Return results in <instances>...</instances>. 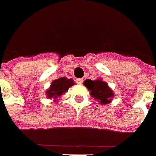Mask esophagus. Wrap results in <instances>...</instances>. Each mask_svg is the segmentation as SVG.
<instances>
[{"label": "esophagus", "instance_id": "esophagus-1", "mask_svg": "<svg viewBox=\"0 0 156 156\" xmlns=\"http://www.w3.org/2000/svg\"><path fill=\"white\" fill-rule=\"evenodd\" d=\"M76 82L78 83V85H81L83 83V78H78V79H76Z\"/></svg>", "mask_w": 156, "mask_h": 156}]
</instances>
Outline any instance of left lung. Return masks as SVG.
<instances>
[{
  "mask_svg": "<svg viewBox=\"0 0 156 156\" xmlns=\"http://www.w3.org/2000/svg\"><path fill=\"white\" fill-rule=\"evenodd\" d=\"M84 85L90 91V95L96 100H98L101 105L109 104L114 98V92L105 81L102 79H87L84 81Z\"/></svg>",
  "mask_w": 156,
  "mask_h": 156,
  "instance_id": "obj_1",
  "label": "left lung"
}]
</instances>
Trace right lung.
<instances>
[{
    "instance_id": "right-lung-1",
    "label": "right lung",
    "mask_w": 156,
    "mask_h": 156,
    "mask_svg": "<svg viewBox=\"0 0 156 156\" xmlns=\"http://www.w3.org/2000/svg\"><path fill=\"white\" fill-rule=\"evenodd\" d=\"M73 85H75V83L73 79L71 78H66L62 77V78L55 79L52 81L49 88L46 91L47 98H48L49 99L54 98L55 101H57L56 98L60 97L63 93L67 92L69 88L72 87Z\"/></svg>"
}]
</instances>
